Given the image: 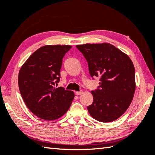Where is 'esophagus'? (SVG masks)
Returning <instances> with one entry per match:
<instances>
[{
	"mask_svg": "<svg viewBox=\"0 0 155 155\" xmlns=\"http://www.w3.org/2000/svg\"><path fill=\"white\" fill-rule=\"evenodd\" d=\"M83 93V91H77L76 92V95H81Z\"/></svg>",
	"mask_w": 155,
	"mask_h": 155,
	"instance_id": "esophagus-1",
	"label": "esophagus"
}]
</instances>
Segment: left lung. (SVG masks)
Returning <instances> with one entry per match:
<instances>
[{
  "instance_id": "1",
  "label": "left lung",
  "mask_w": 155,
  "mask_h": 155,
  "mask_svg": "<svg viewBox=\"0 0 155 155\" xmlns=\"http://www.w3.org/2000/svg\"><path fill=\"white\" fill-rule=\"evenodd\" d=\"M88 62L91 77H99L87 110L94 119L111 122L124 114L135 92V69L128 56L110 44L77 45Z\"/></svg>"
}]
</instances>
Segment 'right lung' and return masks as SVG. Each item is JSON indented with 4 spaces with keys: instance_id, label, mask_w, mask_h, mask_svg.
<instances>
[{
    "instance_id": "right-lung-1",
    "label": "right lung",
    "mask_w": 155,
    "mask_h": 155,
    "mask_svg": "<svg viewBox=\"0 0 155 155\" xmlns=\"http://www.w3.org/2000/svg\"><path fill=\"white\" fill-rule=\"evenodd\" d=\"M68 45H44L34 51L20 69L18 84L27 108L45 120L62 117L68 110L74 94L59 83L62 58L71 50Z\"/></svg>"
}]
</instances>
